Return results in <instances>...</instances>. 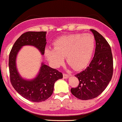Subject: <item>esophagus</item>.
I'll list each match as a JSON object with an SVG mask.
<instances>
[{
  "mask_svg": "<svg viewBox=\"0 0 122 122\" xmlns=\"http://www.w3.org/2000/svg\"><path fill=\"white\" fill-rule=\"evenodd\" d=\"M69 77V75L67 74H66V73H63V78H65V79H67V78H68Z\"/></svg>",
  "mask_w": 122,
  "mask_h": 122,
  "instance_id": "1",
  "label": "esophagus"
}]
</instances>
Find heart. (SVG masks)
<instances>
[{"label": "heart", "mask_w": 122, "mask_h": 122, "mask_svg": "<svg viewBox=\"0 0 122 122\" xmlns=\"http://www.w3.org/2000/svg\"><path fill=\"white\" fill-rule=\"evenodd\" d=\"M96 40L90 34H72L63 36L55 40L53 48L45 49L47 59L55 67H59L66 56L67 63L75 70L84 68L90 62Z\"/></svg>", "instance_id": "1"}]
</instances>
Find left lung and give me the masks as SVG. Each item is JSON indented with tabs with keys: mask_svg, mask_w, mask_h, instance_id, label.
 Wrapping results in <instances>:
<instances>
[{
	"mask_svg": "<svg viewBox=\"0 0 122 122\" xmlns=\"http://www.w3.org/2000/svg\"><path fill=\"white\" fill-rule=\"evenodd\" d=\"M90 30L96 40L94 56L84 71L75 75L79 85L71 90L75 97L82 100L92 99L101 94L109 84L113 72V56L109 44L99 32Z\"/></svg>",
	"mask_w": 122,
	"mask_h": 122,
	"instance_id": "8db88e82",
	"label": "left lung"
}]
</instances>
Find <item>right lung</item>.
Instances as JSON below:
<instances>
[{
	"label": "right lung",
	"mask_w": 122,
	"mask_h": 122,
	"mask_svg": "<svg viewBox=\"0 0 122 122\" xmlns=\"http://www.w3.org/2000/svg\"><path fill=\"white\" fill-rule=\"evenodd\" d=\"M46 32L28 31L22 34L15 41L10 50L9 57L10 81L15 90L25 99L33 102H41L49 98L53 92L54 84L63 74L43 63L37 76L31 80H26L19 74L16 66L17 54L24 46H32L44 54L46 45Z\"/></svg>",
	"instance_id": "right-lung-1"
}]
</instances>
